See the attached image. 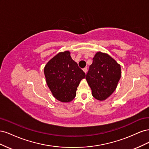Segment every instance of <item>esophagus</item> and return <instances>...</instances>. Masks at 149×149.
Segmentation results:
<instances>
[{"mask_svg": "<svg viewBox=\"0 0 149 149\" xmlns=\"http://www.w3.org/2000/svg\"><path fill=\"white\" fill-rule=\"evenodd\" d=\"M83 71H84V72L85 73H87V71H88L87 67H85V68H83Z\"/></svg>", "mask_w": 149, "mask_h": 149, "instance_id": "esophagus-1", "label": "esophagus"}]
</instances>
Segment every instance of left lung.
I'll return each mask as SVG.
<instances>
[{
	"mask_svg": "<svg viewBox=\"0 0 149 149\" xmlns=\"http://www.w3.org/2000/svg\"><path fill=\"white\" fill-rule=\"evenodd\" d=\"M120 76V65L107 54L97 52L93 58L86 79L93 97L104 101L115 91Z\"/></svg>",
	"mask_w": 149,
	"mask_h": 149,
	"instance_id": "1",
	"label": "left lung"
}]
</instances>
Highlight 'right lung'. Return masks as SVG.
Masks as SVG:
<instances>
[{
  "label": "right lung",
  "mask_w": 149,
  "mask_h": 149,
  "mask_svg": "<svg viewBox=\"0 0 149 149\" xmlns=\"http://www.w3.org/2000/svg\"><path fill=\"white\" fill-rule=\"evenodd\" d=\"M47 83L53 96L61 102H68L76 96L84 72L70 56L68 51L59 53L49 60L44 68Z\"/></svg>",
  "instance_id": "add662e5"
}]
</instances>
